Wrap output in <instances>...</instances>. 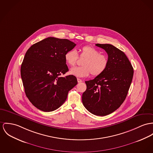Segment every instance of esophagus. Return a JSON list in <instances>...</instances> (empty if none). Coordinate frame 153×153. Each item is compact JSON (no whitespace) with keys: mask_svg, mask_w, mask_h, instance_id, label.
Wrapping results in <instances>:
<instances>
[{"mask_svg":"<svg viewBox=\"0 0 153 153\" xmlns=\"http://www.w3.org/2000/svg\"><path fill=\"white\" fill-rule=\"evenodd\" d=\"M77 82H82V80L80 79H77Z\"/></svg>","mask_w":153,"mask_h":153,"instance_id":"1","label":"esophagus"}]
</instances>
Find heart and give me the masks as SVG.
Instances as JSON below:
<instances>
[{"instance_id": "b5f03b06", "label": "heart", "mask_w": 153, "mask_h": 153, "mask_svg": "<svg viewBox=\"0 0 153 153\" xmlns=\"http://www.w3.org/2000/svg\"><path fill=\"white\" fill-rule=\"evenodd\" d=\"M80 56L85 58L82 62V66H77L71 68L70 73L79 77L88 76L90 73L94 77L102 74L108 66L109 60L108 57L102 54L91 46H84L81 49ZM78 54L76 50L71 49L68 51L65 54V60L69 66L76 65Z\"/></svg>"}]
</instances>
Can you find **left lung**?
<instances>
[{
  "label": "left lung",
  "instance_id": "1",
  "mask_svg": "<svg viewBox=\"0 0 153 153\" xmlns=\"http://www.w3.org/2000/svg\"><path fill=\"white\" fill-rule=\"evenodd\" d=\"M104 49L109 63L106 71L93 80L85 81L82 95L84 107L91 114L105 116L116 111L125 101L133 76V68L123 52L111 44H97Z\"/></svg>",
  "mask_w": 153,
  "mask_h": 153
}]
</instances>
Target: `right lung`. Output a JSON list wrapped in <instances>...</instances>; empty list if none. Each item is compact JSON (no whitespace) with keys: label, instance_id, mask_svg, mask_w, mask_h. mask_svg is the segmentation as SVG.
Instances as JSON below:
<instances>
[{"label":"right lung","instance_id":"1","mask_svg":"<svg viewBox=\"0 0 153 153\" xmlns=\"http://www.w3.org/2000/svg\"><path fill=\"white\" fill-rule=\"evenodd\" d=\"M76 45L67 39L48 37L33 45L25 53L21 77L27 97L38 109L56 110L77 84L73 75L60 76L69 71L65 54Z\"/></svg>","mask_w":153,"mask_h":153}]
</instances>
